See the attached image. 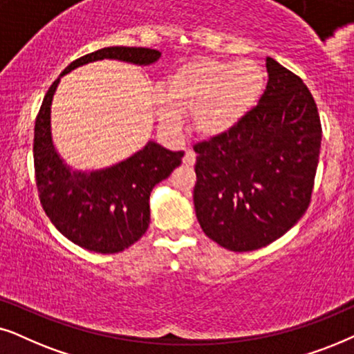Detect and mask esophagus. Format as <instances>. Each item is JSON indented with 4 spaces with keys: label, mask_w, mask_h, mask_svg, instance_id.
Returning a JSON list of instances; mask_svg holds the SVG:
<instances>
[{
    "label": "esophagus",
    "mask_w": 354,
    "mask_h": 354,
    "mask_svg": "<svg viewBox=\"0 0 354 354\" xmlns=\"http://www.w3.org/2000/svg\"><path fill=\"white\" fill-rule=\"evenodd\" d=\"M183 163H185L186 167H192V165L196 163V153L192 152V150H186L185 157H183Z\"/></svg>",
    "instance_id": "obj_1"
}]
</instances>
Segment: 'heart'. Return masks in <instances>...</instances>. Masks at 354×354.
Returning <instances> with one entry per match:
<instances>
[{
    "mask_svg": "<svg viewBox=\"0 0 354 354\" xmlns=\"http://www.w3.org/2000/svg\"><path fill=\"white\" fill-rule=\"evenodd\" d=\"M263 88V71L252 61L201 58L181 64L169 77L167 95L155 97L160 126L176 133L181 115L201 138H218L251 111Z\"/></svg>",
    "mask_w": 354,
    "mask_h": 354,
    "instance_id": "heart-1",
    "label": "heart"
}]
</instances>
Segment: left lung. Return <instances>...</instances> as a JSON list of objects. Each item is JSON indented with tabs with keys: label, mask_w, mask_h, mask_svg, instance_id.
<instances>
[{
	"label": "left lung",
	"mask_w": 354,
	"mask_h": 354,
	"mask_svg": "<svg viewBox=\"0 0 354 354\" xmlns=\"http://www.w3.org/2000/svg\"><path fill=\"white\" fill-rule=\"evenodd\" d=\"M259 103L232 131L194 145V209L202 232L246 252L270 244L308 210L322 128L298 75L267 58Z\"/></svg>",
	"instance_id": "1"
}]
</instances>
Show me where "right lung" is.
<instances>
[{"label": "right lung", "instance_id": "1", "mask_svg": "<svg viewBox=\"0 0 354 354\" xmlns=\"http://www.w3.org/2000/svg\"><path fill=\"white\" fill-rule=\"evenodd\" d=\"M160 51L108 46L75 59L51 84L35 121L34 165L39 197L56 230L87 251L115 254L142 238L150 223V192L181 165L185 152H171L149 140L142 149L111 167L77 169L64 162L51 134V103L61 77L79 66L116 59L150 66Z\"/></svg>", "mask_w": 354, "mask_h": 354}]
</instances>
